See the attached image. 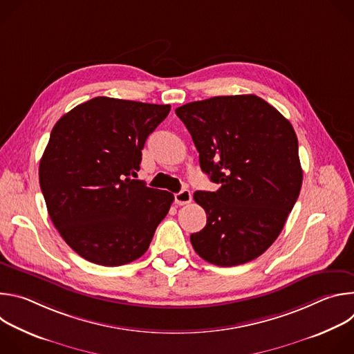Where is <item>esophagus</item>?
<instances>
[{
    "instance_id": "esophagus-1",
    "label": "esophagus",
    "mask_w": 354,
    "mask_h": 354,
    "mask_svg": "<svg viewBox=\"0 0 354 354\" xmlns=\"http://www.w3.org/2000/svg\"><path fill=\"white\" fill-rule=\"evenodd\" d=\"M190 201H192V193L187 189H183V190H180L179 193L175 194V203L178 206L187 205V203H190Z\"/></svg>"
}]
</instances>
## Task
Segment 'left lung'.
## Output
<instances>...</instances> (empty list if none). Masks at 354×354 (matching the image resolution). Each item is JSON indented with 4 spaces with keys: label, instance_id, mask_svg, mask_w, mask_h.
<instances>
[{
    "label": "left lung",
    "instance_id": "8db88e82",
    "mask_svg": "<svg viewBox=\"0 0 354 354\" xmlns=\"http://www.w3.org/2000/svg\"><path fill=\"white\" fill-rule=\"evenodd\" d=\"M216 192H194L206 227L190 235L196 254L231 268L276 241L302 183L291 123L257 95L214 96L176 108Z\"/></svg>",
    "mask_w": 354,
    "mask_h": 354
}]
</instances>
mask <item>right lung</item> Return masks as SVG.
Masks as SVG:
<instances>
[{
    "label": "right lung",
    "instance_id": "right-lung-1",
    "mask_svg": "<svg viewBox=\"0 0 354 354\" xmlns=\"http://www.w3.org/2000/svg\"><path fill=\"white\" fill-rule=\"evenodd\" d=\"M169 105L97 96L55 124L39 165L47 212L88 262L122 266L145 254L174 194L136 178L147 137Z\"/></svg>",
    "mask_w": 354,
    "mask_h": 354
}]
</instances>
